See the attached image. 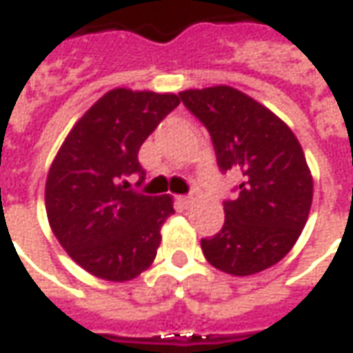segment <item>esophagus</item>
<instances>
[{
	"mask_svg": "<svg viewBox=\"0 0 353 353\" xmlns=\"http://www.w3.org/2000/svg\"><path fill=\"white\" fill-rule=\"evenodd\" d=\"M177 201H179L181 205H189V203H191V196L181 195V196H177Z\"/></svg>",
	"mask_w": 353,
	"mask_h": 353,
	"instance_id": "obj_1",
	"label": "esophagus"
}]
</instances>
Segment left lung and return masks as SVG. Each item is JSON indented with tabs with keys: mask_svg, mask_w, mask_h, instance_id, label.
I'll list each match as a JSON object with an SVG mask.
<instances>
[{
	"mask_svg": "<svg viewBox=\"0 0 353 353\" xmlns=\"http://www.w3.org/2000/svg\"><path fill=\"white\" fill-rule=\"evenodd\" d=\"M179 98L208 129L220 170L243 174L239 196L224 203L222 230L201 239L205 259L232 276L274 267L296 245L313 203V176L297 137L234 86L189 88Z\"/></svg>",
	"mask_w": 353,
	"mask_h": 353,
	"instance_id": "1",
	"label": "left lung"
}]
</instances>
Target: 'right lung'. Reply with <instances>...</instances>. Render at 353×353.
<instances>
[{
	"mask_svg": "<svg viewBox=\"0 0 353 353\" xmlns=\"http://www.w3.org/2000/svg\"><path fill=\"white\" fill-rule=\"evenodd\" d=\"M179 102L174 92L108 90L57 150L46 177L48 222L92 276L127 282L154 263L174 199L135 193L125 177L145 179L139 148Z\"/></svg>",
	"mask_w": 353,
	"mask_h": 353,
	"instance_id": "right-lung-1",
	"label": "right lung"
}]
</instances>
